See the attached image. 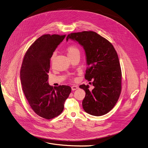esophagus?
Listing matches in <instances>:
<instances>
[{
    "instance_id": "obj_1",
    "label": "esophagus",
    "mask_w": 148,
    "mask_h": 148,
    "mask_svg": "<svg viewBox=\"0 0 148 148\" xmlns=\"http://www.w3.org/2000/svg\"><path fill=\"white\" fill-rule=\"evenodd\" d=\"M78 88V86L77 85H73L72 86H71V89H72V90H77V89Z\"/></svg>"
}]
</instances>
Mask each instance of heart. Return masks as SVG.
<instances>
[{"label":"heart","instance_id":"b5f03b06","mask_svg":"<svg viewBox=\"0 0 148 148\" xmlns=\"http://www.w3.org/2000/svg\"><path fill=\"white\" fill-rule=\"evenodd\" d=\"M67 54H68V56H69V58H71V57L75 56H77V55H79V53H80L79 48L74 45H69L67 48ZM55 55V54L53 53V55H52V57H51V60L53 59Z\"/></svg>","mask_w":148,"mask_h":148}]
</instances>
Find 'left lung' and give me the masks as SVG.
<instances>
[{"label": "left lung", "mask_w": 148, "mask_h": 148, "mask_svg": "<svg viewBox=\"0 0 148 148\" xmlns=\"http://www.w3.org/2000/svg\"><path fill=\"white\" fill-rule=\"evenodd\" d=\"M70 38L84 47L88 65L85 78L92 81L95 86L89 90V85L79 86L86 93L83 108L90 115H104L114 107L121 93L122 71L117 52L108 40L93 31L72 33L66 40Z\"/></svg>", "instance_id": "1"}]
</instances>
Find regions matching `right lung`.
Returning <instances> with one entry per match:
<instances>
[{
    "mask_svg": "<svg viewBox=\"0 0 148 148\" xmlns=\"http://www.w3.org/2000/svg\"><path fill=\"white\" fill-rule=\"evenodd\" d=\"M66 35L44 34L27 50L21 66L20 78L24 95L33 111L46 119L59 115L71 92L67 85L53 88L48 84L50 59Z\"/></svg>",
    "mask_w": 148,
    "mask_h": 148,
    "instance_id": "obj_1",
    "label": "right lung"
}]
</instances>
